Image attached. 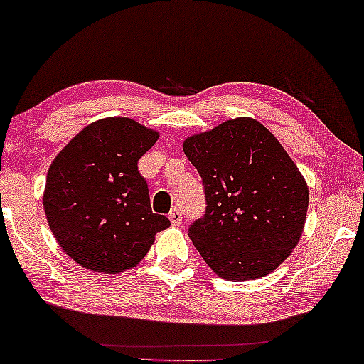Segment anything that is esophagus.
<instances>
[{
	"label": "esophagus",
	"mask_w": 364,
	"mask_h": 364,
	"mask_svg": "<svg viewBox=\"0 0 364 364\" xmlns=\"http://www.w3.org/2000/svg\"><path fill=\"white\" fill-rule=\"evenodd\" d=\"M168 218L173 227H180L181 222H183V217H181V212L178 209H173L170 213H168Z\"/></svg>",
	"instance_id": "1"
}]
</instances>
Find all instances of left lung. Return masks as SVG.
Instances as JSON below:
<instances>
[{
    "label": "left lung",
    "mask_w": 364,
    "mask_h": 364,
    "mask_svg": "<svg viewBox=\"0 0 364 364\" xmlns=\"http://www.w3.org/2000/svg\"><path fill=\"white\" fill-rule=\"evenodd\" d=\"M203 178L205 213L189 238L218 277L259 279L275 270L301 238L308 184L264 124L235 118L183 142Z\"/></svg>",
    "instance_id": "obj_1"
}]
</instances>
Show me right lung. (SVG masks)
Segmentation results:
<instances>
[{"instance_id":"add662e5","label":"right lung","mask_w":364,"mask_h":364,"mask_svg":"<svg viewBox=\"0 0 364 364\" xmlns=\"http://www.w3.org/2000/svg\"><path fill=\"white\" fill-rule=\"evenodd\" d=\"M159 132L131 118H103L68 142L50 165L43 209L58 245L82 267L119 274L136 267L170 227L151 209L137 161Z\"/></svg>"}]
</instances>
